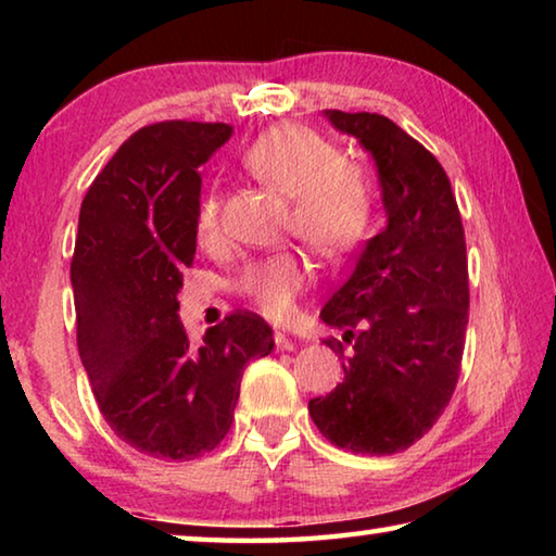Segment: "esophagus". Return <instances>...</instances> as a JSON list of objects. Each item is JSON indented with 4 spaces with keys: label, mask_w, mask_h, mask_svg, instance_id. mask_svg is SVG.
Returning a JSON list of instances; mask_svg holds the SVG:
<instances>
[{
    "label": "esophagus",
    "mask_w": 556,
    "mask_h": 556,
    "mask_svg": "<svg viewBox=\"0 0 556 556\" xmlns=\"http://www.w3.org/2000/svg\"><path fill=\"white\" fill-rule=\"evenodd\" d=\"M275 348H277V351L285 353V351H294L296 343L291 341V338H287L285 333H275Z\"/></svg>",
    "instance_id": "esophagus-1"
}]
</instances>
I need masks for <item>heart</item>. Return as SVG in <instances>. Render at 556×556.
I'll return each mask as SVG.
<instances>
[{
	"label": "heart",
	"instance_id": "b5f03b06",
	"mask_svg": "<svg viewBox=\"0 0 556 556\" xmlns=\"http://www.w3.org/2000/svg\"><path fill=\"white\" fill-rule=\"evenodd\" d=\"M242 166L289 199V230L318 257L345 260L370 238L378 193L368 166L338 152L331 139L296 122L277 125L252 139ZM199 242L220 235V199L203 195L195 213ZM308 279L296 250H279L248 262L232 279V291L267 318H285Z\"/></svg>",
	"mask_w": 556,
	"mask_h": 556
}]
</instances>
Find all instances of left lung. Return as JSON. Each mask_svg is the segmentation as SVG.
<instances>
[{
  "mask_svg": "<svg viewBox=\"0 0 556 556\" xmlns=\"http://www.w3.org/2000/svg\"><path fill=\"white\" fill-rule=\"evenodd\" d=\"M378 164L388 228L365 244L321 318L343 328V382L308 402L338 448L388 456L437 425L460 375L468 326V257L456 195L429 149L378 112L326 110Z\"/></svg>",
  "mask_w": 556,
  "mask_h": 556,
  "instance_id": "left-lung-1",
  "label": "left lung"
}]
</instances>
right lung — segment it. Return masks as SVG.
I'll list each match as a JSON object with an SVG mask.
<instances>
[{
    "instance_id": "add662e5",
    "label": "right lung",
    "mask_w": 556,
    "mask_h": 556,
    "mask_svg": "<svg viewBox=\"0 0 556 556\" xmlns=\"http://www.w3.org/2000/svg\"><path fill=\"white\" fill-rule=\"evenodd\" d=\"M232 127L166 119L137 129L90 184L71 260L75 336L102 417L164 460L213 451L232 425L252 357L271 328L235 312L193 345L176 294L195 255L199 168Z\"/></svg>"
}]
</instances>
